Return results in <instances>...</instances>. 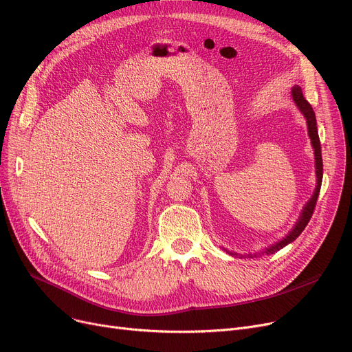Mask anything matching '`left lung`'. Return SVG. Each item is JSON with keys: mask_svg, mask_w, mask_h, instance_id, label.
<instances>
[{"mask_svg": "<svg viewBox=\"0 0 352 352\" xmlns=\"http://www.w3.org/2000/svg\"><path fill=\"white\" fill-rule=\"evenodd\" d=\"M292 98L295 101V104H297V107L300 108L301 113L304 114L305 120H307V125H308V135L311 138V144L314 146V155H316V174H317V187H316V191H314V195L311 197V199L307 202L302 212H301V217L300 219L297 221V224L294 226V228L288 232V235L285 238H283L281 241L275 243L274 245L265 248V251H263L261 254H274L276 251H280L281 248H284L285 245H288L289 243H292L295 238H298V235L305 230L307 224L309 223V219L314 214V208H316L317 206V199H318V195H320V190H321V182H322V155H321V142H320V137H318V129H317V120H316V113H314L312 107L309 105V102L304 98L302 96V91H301V87L295 85L292 88ZM227 251V250H226ZM228 254L231 255H236L235 252H230L227 251ZM260 254V252H258ZM258 254H254V256H256ZM260 254V255H261ZM250 256H252V254H248Z\"/></svg>", "mask_w": 352, "mask_h": 352, "instance_id": "8db88e82", "label": "left lung"}]
</instances>
